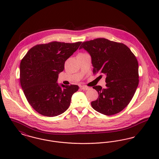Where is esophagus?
Listing matches in <instances>:
<instances>
[{
    "instance_id": "obj_1",
    "label": "esophagus",
    "mask_w": 159,
    "mask_h": 159,
    "mask_svg": "<svg viewBox=\"0 0 159 159\" xmlns=\"http://www.w3.org/2000/svg\"><path fill=\"white\" fill-rule=\"evenodd\" d=\"M81 88L83 90H84V91H86V90H88V89H90L89 87L85 86H81Z\"/></svg>"
}]
</instances>
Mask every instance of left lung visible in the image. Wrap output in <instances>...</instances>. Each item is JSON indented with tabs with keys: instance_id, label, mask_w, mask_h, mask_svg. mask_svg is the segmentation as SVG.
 <instances>
[{
	"instance_id": "left-lung-1",
	"label": "left lung",
	"mask_w": 159,
	"mask_h": 159,
	"mask_svg": "<svg viewBox=\"0 0 159 159\" xmlns=\"http://www.w3.org/2000/svg\"><path fill=\"white\" fill-rule=\"evenodd\" d=\"M90 54L93 73L106 75V88L93 86L98 98L91 102L97 112L111 116L123 110L132 99L139 83L138 63L131 50L123 43L104 38L83 42L80 49Z\"/></svg>"
}]
</instances>
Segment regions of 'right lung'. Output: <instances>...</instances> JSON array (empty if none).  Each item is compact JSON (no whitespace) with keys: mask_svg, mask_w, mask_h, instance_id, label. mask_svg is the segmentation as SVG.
Here are the masks:
<instances>
[{"mask_svg":"<svg viewBox=\"0 0 159 159\" xmlns=\"http://www.w3.org/2000/svg\"><path fill=\"white\" fill-rule=\"evenodd\" d=\"M74 43L52 42L30 49L20 63V83L30 106L39 113L48 117L64 113L69 107L77 85L57 83L64 64L79 48Z\"/></svg>","mask_w":159,"mask_h":159,"instance_id":"1","label":"right lung"}]
</instances>
